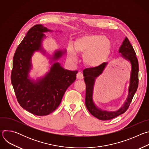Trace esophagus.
<instances>
[{
    "instance_id": "1",
    "label": "esophagus",
    "mask_w": 149,
    "mask_h": 149,
    "mask_svg": "<svg viewBox=\"0 0 149 149\" xmlns=\"http://www.w3.org/2000/svg\"><path fill=\"white\" fill-rule=\"evenodd\" d=\"M84 78L83 74L81 72H78L77 74V78L78 79H82Z\"/></svg>"
}]
</instances>
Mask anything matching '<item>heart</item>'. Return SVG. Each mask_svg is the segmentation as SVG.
Returning <instances> with one entry per match:
<instances>
[{
	"label": "heart",
	"instance_id": "obj_1",
	"mask_svg": "<svg viewBox=\"0 0 149 149\" xmlns=\"http://www.w3.org/2000/svg\"><path fill=\"white\" fill-rule=\"evenodd\" d=\"M68 48V55L72 61H77L76 52L84 55L87 65L97 67L105 62L112 51L111 41L107 37L100 35H91L78 39L74 45Z\"/></svg>",
	"mask_w": 149,
	"mask_h": 149
}]
</instances>
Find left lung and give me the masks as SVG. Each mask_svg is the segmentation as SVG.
<instances>
[{
	"label": "left lung",
	"mask_w": 149,
	"mask_h": 149,
	"mask_svg": "<svg viewBox=\"0 0 149 149\" xmlns=\"http://www.w3.org/2000/svg\"><path fill=\"white\" fill-rule=\"evenodd\" d=\"M120 56L129 61L131 65L130 77L128 88V95L121 107L116 111L102 110L95 104L93 100L94 87L96 78L104 71L108 63L104 62L98 67L85 69L83 71L85 83L86 84V105L89 112L95 117L101 120H108L114 118L125 112L129 108L134 95L139 84V63L136 52L127 37L123 40L119 48Z\"/></svg>",
	"instance_id": "obj_1"
}]
</instances>
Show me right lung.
Returning a JSON list of instances; mask_svg holds the SVG:
<instances>
[{"label": "right lung", "mask_w": 149, "mask_h": 149, "mask_svg": "<svg viewBox=\"0 0 149 149\" xmlns=\"http://www.w3.org/2000/svg\"><path fill=\"white\" fill-rule=\"evenodd\" d=\"M52 32L40 24L33 26L17 47L13 59L11 82L17 100L25 110L39 116L48 115L57 109L78 72L64 69L58 62L65 54L66 49H56L52 55L44 49L42 44L47 38L44 33ZM36 52L46 56L52 66L44 76L34 80L29 72L31 58Z\"/></svg>", "instance_id": "obj_1"}]
</instances>
